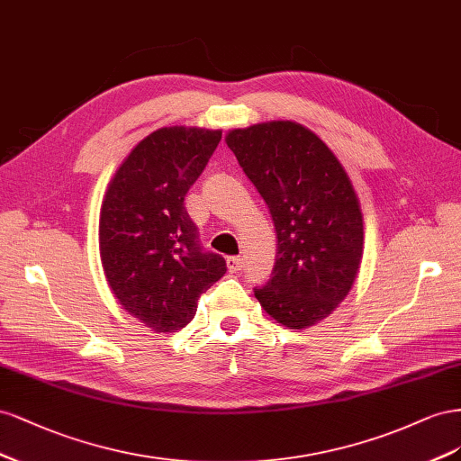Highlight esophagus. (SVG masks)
Segmentation results:
<instances>
[{
	"label": "esophagus",
	"mask_w": 461,
	"mask_h": 461,
	"mask_svg": "<svg viewBox=\"0 0 461 461\" xmlns=\"http://www.w3.org/2000/svg\"><path fill=\"white\" fill-rule=\"evenodd\" d=\"M228 268H230V272H240L243 268V258L241 257H230L228 258Z\"/></svg>",
	"instance_id": "esophagus-1"
}]
</instances>
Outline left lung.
<instances>
[{
    "label": "left lung",
    "mask_w": 461,
    "mask_h": 461,
    "mask_svg": "<svg viewBox=\"0 0 461 461\" xmlns=\"http://www.w3.org/2000/svg\"><path fill=\"white\" fill-rule=\"evenodd\" d=\"M226 142L278 235L270 280L255 287V297L276 322L312 326L346 299L363 257V214L346 169L294 122L233 129Z\"/></svg>",
    "instance_id": "left-lung-1"
}]
</instances>
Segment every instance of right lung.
I'll use <instances>...</instances> for the list:
<instances>
[{"label": "right lung", "mask_w": 461, "mask_h": 461, "mask_svg": "<svg viewBox=\"0 0 461 461\" xmlns=\"http://www.w3.org/2000/svg\"><path fill=\"white\" fill-rule=\"evenodd\" d=\"M221 131L162 127L117 169L100 210V258L120 305L154 332L187 326L196 301L226 274L204 251L185 194L214 154Z\"/></svg>", "instance_id": "obj_1"}]
</instances>
